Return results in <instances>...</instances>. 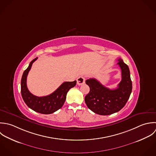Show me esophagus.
Instances as JSON below:
<instances>
[{
  "instance_id": "obj_1",
  "label": "esophagus",
  "mask_w": 156,
  "mask_h": 156,
  "mask_svg": "<svg viewBox=\"0 0 156 156\" xmlns=\"http://www.w3.org/2000/svg\"><path fill=\"white\" fill-rule=\"evenodd\" d=\"M85 78L82 76H79L77 79V83L78 85H82V84L85 83Z\"/></svg>"
}]
</instances>
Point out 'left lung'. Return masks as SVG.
Returning <instances> with one entry per match:
<instances>
[{
    "instance_id": "8db88e82",
    "label": "left lung",
    "mask_w": 156,
    "mask_h": 156,
    "mask_svg": "<svg viewBox=\"0 0 156 156\" xmlns=\"http://www.w3.org/2000/svg\"><path fill=\"white\" fill-rule=\"evenodd\" d=\"M117 64L122 71V80L118 87L110 90L102 85L96 79L86 80L90 92L85 101L88 108L94 112L102 115H110L119 111L127 102L132 91V82L128 66L121 58Z\"/></svg>"
}]
</instances>
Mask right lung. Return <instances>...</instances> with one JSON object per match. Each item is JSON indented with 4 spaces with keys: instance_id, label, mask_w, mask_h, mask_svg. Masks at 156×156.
<instances>
[{
    "instance_id": "obj_1",
    "label": "right lung",
    "mask_w": 156,
    "mask_h": 156,
    "mask_svg": "<svg viewBox=\"0 0 156 156\" xmlns=\"http://www.w3.org/2000/svg\"><path fill=\"white\" fill-rule=\"evenodd\" d=\"M37 58V57L30 62L28 67L23 73L21 79V94L25 103L30 108L41 114H49L62 108L65 103L68 91L76 85V80L63 82L55 91L48 96L37 97L33 95L27 88V78L32 64Z\"/></svg>"
}]
</instances>
